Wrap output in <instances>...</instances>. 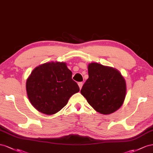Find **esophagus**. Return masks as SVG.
Returning a JSON list of instances; mask_svg holds the SVG:
<instances>
[{
  "label": "esophagus",
  "instance_id": "1",
  "mask_svg": "<svg viewBox=\"0 0 153 153\" xmlns=\"http://www.w3.org/2000/svg\"><path fill=\"white\" fill-rule=\"evenodd\" d=\"M78 85H79V88L81 89L82 85H83V83H82V82H78Z\"/></svg>",
  "mask_w": 153,
  "mask_h": 153
}]
</instances>
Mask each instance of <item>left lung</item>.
Listing matches in <instances>:
<instances>
[{
    "label": "left lung",
    "instance_id": "left-lung-1",
    "mask_svg": "<svg viewBox=\"0 0 153 153\" xmlns=\"http://www.w3.org/2000/svg\"><path fill=\"white\" fill-rule=\"evenodd\" d=\"M88 79L81 90V94L95 111L109 115L123 105L126 95V84L117 69L97 63L88 66Z\"/></svg>",
    "mask_w": 153,
    "mask_h": 153
}]
</instances>
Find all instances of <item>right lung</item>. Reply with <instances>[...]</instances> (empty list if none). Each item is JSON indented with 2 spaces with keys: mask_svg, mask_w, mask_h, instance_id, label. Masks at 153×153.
Masks as SVG:
<instances>
[{
  "mask_svg": "<svg viewBox=\"0 0 153 153\" xmlns=\"http://www.w3.org/2000/svg\"><path fill=\"white\" fill-rule=\"evenodd\" d=\"M72 73L63 62H49L34 68L26 81V91L33 107L46 115L58 112L79 91Z\"/></svg>",
  "mask_w": 153,
  "mask_h": 153,
  "instance_id": "obj_1",
  "label": "right lung"
}]
</instances>
